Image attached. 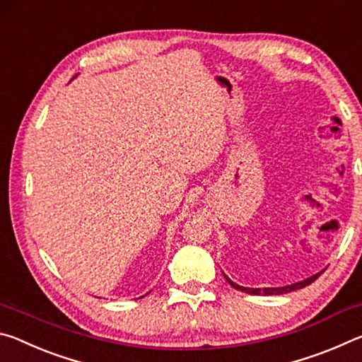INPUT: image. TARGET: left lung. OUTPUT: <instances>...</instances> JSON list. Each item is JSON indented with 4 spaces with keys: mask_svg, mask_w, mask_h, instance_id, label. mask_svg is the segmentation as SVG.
Instances as JSON below:
<instances>
[{
    "mask_svg": "<svg viewBox=\"0 0 362 362\" xmlns=\"http://www.w3.org/2000/svg\"><path fill=\"white\" fill-rule=\"evenodd\" d=\"M321 273L315 274V276H311L308 279H303L300 281V283H296L292 286H284V287H265V289H250V287H243V286H238L233 283V281L230 278H226L225 274V279L228 281V284L231 287H235L236 291H241V292H246V293H250V296H281V293H287V292H292V291H297V289H302V287H306L310 286L311 283H315V281L320 278Z\"/></svg>",
    "mask_w": 362,
    "mask_h": 362,
    "instance_id": "left-lung-1",
    "label": "left lung"
}]
</instances>
